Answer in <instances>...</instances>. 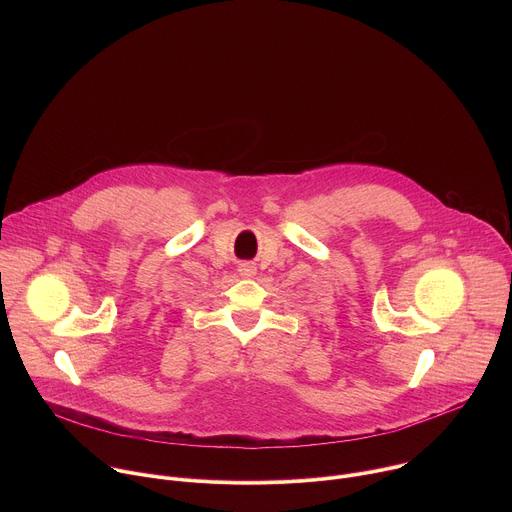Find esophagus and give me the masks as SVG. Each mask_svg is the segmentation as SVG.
I'll return each instance as SVG.
<instances>
[{
	"label": "esophagus",
	"instance_id": "34e87169",
	"mask_svg": "<svg viewBox=\"0 0 512 512\" xmlns=\"http://www.w3.org/2000/svg\"><path fill=\"white\" fill-rule=\"evenodd\" d=\"M239 271H241V275H243V277H251V275H255V267H253L251 263H243Z\"/></svg>",
	"mask_w": 512,
	"mask_h": 512
}]
</instances>
